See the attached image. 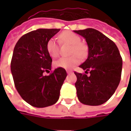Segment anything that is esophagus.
I'll return each instance as SVG.
<instances>
[{"label":"esophagus","mask_w":131,"mask_h":131,"mask_svg":"<svg viewBox=\"0 0 131 131\" xmlns=\"http://www.w3.org/2000/svg\"><path fill=\"white\" fill-rule=\"evenodd\" d=\"M67 74H71V71H69V70H67Z\"/></svg>","instance_id":"34e87169"}]
</instances>
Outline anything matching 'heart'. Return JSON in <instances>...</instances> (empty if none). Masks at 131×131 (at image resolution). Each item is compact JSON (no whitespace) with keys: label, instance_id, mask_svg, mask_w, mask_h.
<instances>
[{"label":"heart","instance_id":"b5f03b06","mask_svg":"<svg viewBox=\"0 0 131 131\" xmlns=\"http://www.w3.org/2000/svg\"><path fill=\"white\" fill-rule=\"evenodd\" d=\"M59 39L62 43H67L71 45L70 54H74L69 57H62L54 62L56 67L70 69L74 67L80 62L79 57H83L86 54L87 47L84 43L81 42V38L76 34L66 31L61 33L59 36ZM47 50L50 56L52 58H56L59 55V46L54 38H50L47 43Z\"/></svg>","mask_w":131,"mask_h":131}]
</instances>
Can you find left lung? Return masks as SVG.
<instances>
[{"mask_svg":"<svg viewBox=\"0 0 131 131\" xmlns=\"http://www.w3.org/2000/svg\"><path fill=\"white\" fill-rule=\"evenodd\" d=\"M86 40L88 56L79 67L90 71V76L74 72L75 87L81 103L97 106L112 96L121 80L122 58L117 46L99 31L91 28L74 31Z\"/></svg>","mask_w":131,"mask_h":131,"instance_id":"8db88e82","label":"left lung"}]
</instances>
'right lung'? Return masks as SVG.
Segmentation results:
<instances>
[{"instance_id": "obj_1", "label": "right lung", "mask_w": 131, "mask_h": 131, "mask_svg": "<svg viewBox=\"0 0 131 131\" xmlns=\"http://www.w3.org/2000/svg\"><path fill=\"white\" fill-rule=\"evenodd\" d=\"M60 29H38L22 36L16 43L11 60V72L17 91L31 106L42 108L55 104L67 77L64 69L57 68L49 76L52 58L47 43Z\"/></svg>"}]
</instances>
